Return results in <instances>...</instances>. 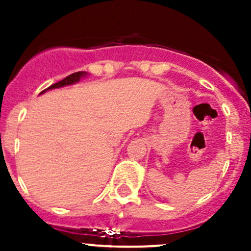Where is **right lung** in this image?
I'll return each instance as SVG.
<instances>
[{"instance_id": "1", "label": "right lung", "mask_w": 251, "mask_h": 251, "mask_svg": "<svg viewBox=\"0 0 251 251\" xmlns=\"http://www.w3.org/2000/svg\"><path fill=\"white\" fill-rule=\"evenodd\" d=\"M84 75H86V73L77 72V73H74V74H70V75H69V76H66L65 79H63V80H60V81H57V83L52 84V85L49 86L48 89L43 90V92H41V93L46 92V90H49V89H55V88H60V86L70 85V84L76 83V81H79V79H80L81 76H84Z\"/></svg>"}]
</instances>
